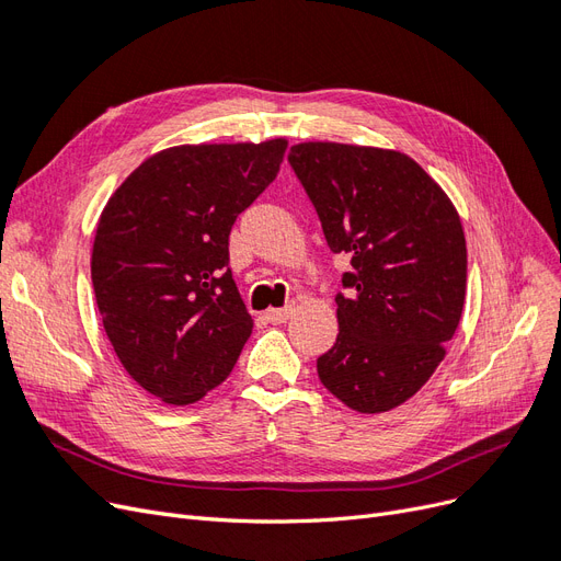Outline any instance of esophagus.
Instances as JSON below:
<instances>
[{
  "label": "esophagus",
  "mask_w": 561,
  "mask_h": 561,
  "mask_svg": "<svg viewBox=\"0 0 561 561\" xmlns=\"http://www.w3.org/2000/svg\"><path fill=\"white\" fill-rule=\"evenodd\" d=\"M293 313H295V309H293V307H285V309H268L264 316H266V320H268V322H274V325H280V322L290 320V318H293Z\"/></svg>",
  "instance_id": "1"
}]
</instances>
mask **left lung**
<instances>
[{
  "instance_id": "8db88e82",
  "label": "left lung",
  "mask_w": 561,
  "mask_h": 561,
  "mask_svg": "<svg viewBox=\"0 0 561 561\" xmlns=\"http://www.w3.org/2000/svg\"><path fill=\"white\" fill-rule=\"evenodd\" d=\"M290 163L332 252L353 271L336 295V344L318 377L360 414L410 400L445 360L466 301L468 250L451 198L396 149L299 142Z\"/></svg>"
}]
</instances>
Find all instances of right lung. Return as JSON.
Returning a JSON list of instances; mask_svg holds the SVG:
<instances>
[{
    "instance_id": "add662e5",
    "label": "right lung",
    "mask_w": 561,
    "mask_h": 561,
    "mask_svg": "<svg viewBox=\"0 0 561 561\" xmlns=\"http://www.w3.org/2000/svg\"><path fill=\"white\" fill-rule=\"evenodd\" d=\"M287 140L178 145L145 159L100 213L91 278L130 379L165 404L222 383L252 332L229 264L231 227L276 180Z\"/></svg>"
}]
</instances>
